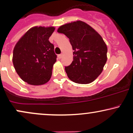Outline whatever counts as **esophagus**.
I'll list each match as a JSON object with an SVG mask.
<instances>
[{
    "instance_id": "1",
    "label": "esophagus",
    "mask_w": 133,
    "mask_h": 133,
    "mask_svg": "<svg viewBox=\"0 0 133 133\" xmlns=\"http://www.w3.org/2000/svg\"><path fill=\"white\" fill-rule=\"evenodd\" d=\"M62 56H63V54H60V55H58V57L59 59H61L62 58Z\"/></svg>"
}]
</instances>
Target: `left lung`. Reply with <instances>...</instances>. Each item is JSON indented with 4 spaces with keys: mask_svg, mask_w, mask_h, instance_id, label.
<instances>
[{
    "mask_svg": "<svg viewBox=\"0 0 133 133\" xmlns=\"http://www.w3.org/2000/svg\"><path fill=\"white\" fill-rule=\"evenodd\" d=\"M58 32L69 38L74 50L73 61L65 67L69 78L79 84L93 82L101 74L107 61V47L102 37L82 21L62 25Z\"/></svg>",
    "mask_w": 133,
    "mask_h": 133,
    "instance_id": "1",
    "label": "left lung"
}]
</instances>
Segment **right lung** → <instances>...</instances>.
I'll use <instances>...</instances> for the list:
<instances>
[{"mask_svg": "<svg viewBox=\"0 0 133 133\" xmlns=\"http://www.w3.org/2000/svg\"><path fill=\"white\" fill-rule=\"evenodd\" d=\"M55 29L53 26L33 27L15 45L13 65L20 78L28 84L43 85L51 78L57 56L48 40Z\"/></svg>", "mask_w": 133, "mask_h": 133, "instance_id": "1", "label": "right lung"}]
</instances>
